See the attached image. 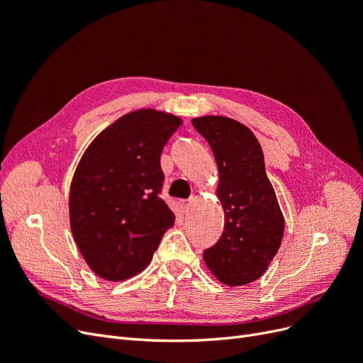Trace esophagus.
I'll use <instances>...</instances> for the list:
<instances>
[{"label":"esophagus","instance_id":"obj_1","mask_svg":"<svg viewBox=\"0 0 363 363\" xmlns=\"http://www.w3.org/2000/svg\"><path fill=\"white\" fill-rule=\"evenodd\" d=\"M189 206H191V201L189 200H180L179 201V207H180V211L183 212V213H186L189 211Z\"/></svg>","mask_w":363,"mask_h":363}]
</instances>
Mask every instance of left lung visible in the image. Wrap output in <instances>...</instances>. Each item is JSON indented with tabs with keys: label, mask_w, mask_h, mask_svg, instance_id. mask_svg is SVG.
<instances>
[{
	"label": "left lung",
	"mask_w": 363,
	"mask_h": 363,
	"mask_svg": "<svg viewBox=\"0 0 363 363\" xmlns=\"http://www.w3.org/2000/svg\"><path fill=\"white\" fill-rule=\"evenodd\" d=\"M208 142L218 167L216 196L224 208V232L203 252L207 269L227 286L263 276L280 248L284 218L268 179L255 133L219 115L192 119Z\"/></svg>",
	"instance_id": "1"
}]
</instances>
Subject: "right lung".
<instances>
[{"label": "right lung", "mask_w": 363, "mask_h": 363, "mask_svg": "<svg viewBox=\"0 0 363 363\" xmlns=\"http://www.w3.org/2000/svg\"><path fill=\"white\" fill-rule=\"evenodd\" d=\"M180 116L139 108L98 135L77 164L69 224L83 259L98 277L123 281L144 271L175 215L160 199V152Z\"/></svg>", "instance_id": "obj_1"}]
</instances>
